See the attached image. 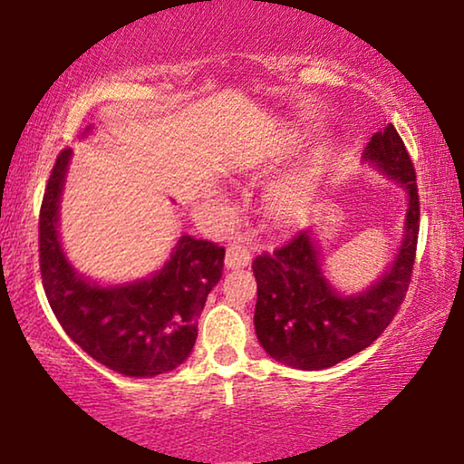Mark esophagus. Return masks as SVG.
<instances>
[{
    "instance_id": "34e87169",
    "label": "esophagus",
    "mask_w": 464,
    "mask_h": 464,
    "mask_svg": "<svg viewBox=\"0 0 464 464\" xmlns=\"http://www.w3.org/2000/svg\"><path fill=\"white\" fill-rule=\"evenodd\" d=\"M251 262V251L246 246H239V243H233V246L227 247L225 251V266L227 268H243Z\"/></svg>"
}]
</instances>
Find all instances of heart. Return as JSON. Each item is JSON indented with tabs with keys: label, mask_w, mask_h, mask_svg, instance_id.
Returning a JSON list of instances; mask_svg holds the SVG:
<instances>
[{
	"label": "heart",
	"mask_w": 464,
	"mask_h": 464,
	"mask_svg": "<svg viewBox=\"0 0 464 464\" xmlns=\"http://www.w3.org/2000/svg\"><path fill=\"white\" fill-rule=\"evenodd\" d=\"M307 188H309L307 178L295 179V182L280 186L278 190L274 192V207H276L278 213H295V210L303 204Z\"/></svg>",
	"instance_id": "1"
}]
</instances>
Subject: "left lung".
<instances>
[{
    "instance_id": "8db88e82",
    "label": "left lung",
    "mask_w": 464,
    "mask_h": 464,
    "mask_svg": "<svg viewBox=\"0 0 464 464\" xmlns=\"http://www.w3.org/2000/svg\"><path fill=\"white\" fill-rule=\"evenodd\" d=\"M364 157L410 196L405 239L391 270L364 295L340 296L319 266L309 231L254 260L257 303L256 334L262 348L282 364L324 371L368 348L397 315L411 282L420 233L415 168L403 139L389 124L368 140Z\"/></svg>"
}]
</instances>
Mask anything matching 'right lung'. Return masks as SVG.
Instances as JSON below:
<instances>
[{
	"label": "right lung",
	"instance_id": "obj_1",
	"mask_svg": "<svg viewBox=\"0 0 464 464\" xmlns=\"http://www.w3.org/2000/svg\"><path fill=\"white\" fill-rule=\"evenodd\" d=\"M72 149L54 161L38 217L44 295L65 334L83 352L124 376H157L190 356L196 317L221 280L225 247L182 235L169 262L135 285L100 288L73 272L61 249L57 218Z\"/></svg>",
	"mask_w": 464,
	"mask_h": 464
}]
</instances>
